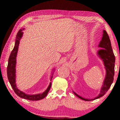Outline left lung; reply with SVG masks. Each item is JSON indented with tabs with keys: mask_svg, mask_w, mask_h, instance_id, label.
<instances>
[{
	"mask_svg": "<svg viewBox=\"0 0 120 120\" xmlns=\"http://www.w3.org/2000/svg\"><path fill=\"white\" fill-rule=\"evenodd\" d=\"M99 46L101 48H104V49H101L98 51V54L104 62V66L106 70V77H105L104 84H103V86L101 88L100 94H99L98 96L95 97L94 99H88L84 98L76 94L74 92L75 94L78 96L79 98L86 101L95 100V99L99 98L104 96L109 89V87H111L114 80L115 58L112 49L110 39H109L107 32L105 30L103 31V38L99 44Z\"/></svg>",
	"mask_w": 120,
	"mask_h": 120,
	"instance_id": "1",
	"label": "left lung"
}]
</instances>
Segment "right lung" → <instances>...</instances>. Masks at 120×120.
Returning <instances> with one entry per match:
<instances>
[{"mask_svg": "<svg viewBox=\"0 0 120 120\" xmlns=\"http://www.w3.org/2000/svg\"><path fill=\"white\" fill-rule=\"evenodd\" d=\"M24 30L21 29L19 30L18 33L16 35V41H15V46L12 50L11 54H10L8 63V66L7 68V77L8 80L10 84L13 88L16 95H18L19 97H21L24 99H28L30 101H38L40 99H43L44 97L46 96L49 91L51 87V82L49 86L47 89L42 94H36V95H28L26 94L22 91L19 90L18 89L15 83V66H16V56H17V53L18 51V48H19V41L21 39L22 35H23V32L22 31ZM52 76L51 78V80H52Z\"/></svg>", "mask_w": 120, "mask_h": 120, "instance_id": "1", "label": "right lung"}]
</instances>
